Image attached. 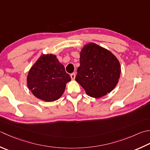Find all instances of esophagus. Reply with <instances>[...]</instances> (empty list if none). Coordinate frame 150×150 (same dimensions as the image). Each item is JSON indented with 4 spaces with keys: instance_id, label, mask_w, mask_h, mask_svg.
Wrapping results in <instances>:
<instances>
[{
    "instance_id": "34e87169",
    "label": "esophagus",
    "mask_w": 150,
    "mask_h": 150,
    "mask_svg": "<svg viewBox=\"0 0 150 150\" xmlns=\"http://www.w3.org/2000/svg\"><path fill=\"white\" fill-rule=\"evenodd\" d=\"M70 76H71V78L72 80H74V79H75V73H71V75H70Z\"/></svg>"
}]
</instances>
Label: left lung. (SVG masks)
I'll return each instance as SVG.
<instances>
[{"instance_id": "obj_1", "label": "left lung", "mask_w": 150, "mask_h": 150, "mask_svg": "<svg viewBox=\"0 0 150 150\" xmlns=\"http://www.w3.org/2000/svg\"><path fill=\"white\" fill-rule=\"evenodd\" d=\"M120 73L119 61L108 50L94 43L82 49L75 80L89 96L99 98L110 93L118 84Z\"/></svg>"}]
</instances>
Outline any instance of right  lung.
Returning <instances> with one entry per match:
<instances>
[{
    "mask_svg": "<svg viewBox=\"0 0 150 150\" xmlns=\"http://www.w3.org/2000/svg\"><path fill=\"white\" fill-rule=\"evenodd\" d=\"M71 77L56 55L42 54L29 70L27 86L35 97L51 102L62 96Z\"/></svg>",
    "mask_w": 150,
    "mask_h": 150,
    "instance_id": "right-lung-1",
    "label": "right lung"
}]
</instances>
